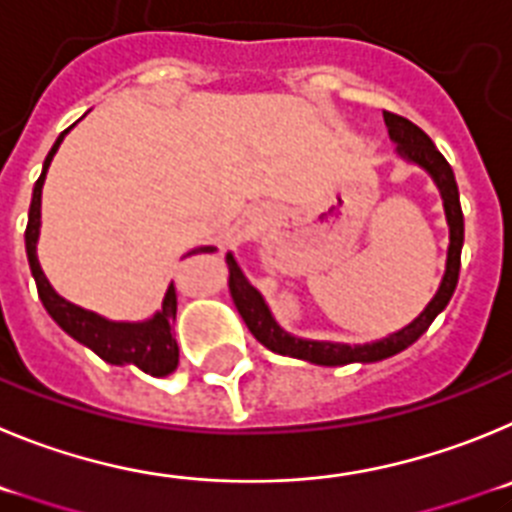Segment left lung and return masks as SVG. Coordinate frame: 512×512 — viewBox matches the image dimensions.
I'll return each mask as SVG.
<instances>
[{
  "instance_id": "obj_1",
  "label": "left lung",
  "mask_w": 512,
  "mask_h": 512,
  "mask_svg": "<svg viewBox=\"0 0 512 512\" xmlns=\"http://www.w3.org/2000/svg\"><path fill=\"white\" fill-rule=\"evenodd\" d=\"M385 124H388L390 137L398 142V153L405 155L408 160H413V163H418L421 168H426L428 173L434 176L441 196H444L451 245H449V260H446V275L444 280H441L439 293H436L434 301L428 303L426 311H423L413 324H408L405 329H400L398 334L388 336V339H382V342L362 344V347L329 344V342H306V339H296V336L285 334V331L275 324V319L270 316V308L265 306L260 293L252 288V283L245 278L242 267L234 262V257H229V265H232L229 288H232V298L234 303H237L239 316L245 319L247 329L252 331V336H255L257 342L265 344L267 349L285 354V357L306 359V362H316V365H326V367L349 365V362H380V359H388L393 357V354L411 347L418 336L431 326V321L444 311L446 303L451 301V296H454V288H457V280H459V267H462V245H464V214H462V204H459V188H457V178H454V170H451V165L446 163L444 155L436 150L431 137H428L421 127H416L411 119H405L393 112H385Z\"/></svg>"
}]
</instances>
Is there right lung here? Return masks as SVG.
I'll list each match as a JSON object with an SVG mask.
<instances>
[{"label": "right lung", "instance_id": "obj_1", "mask_svg": "<svg viewBox=\"0 0 512 512\" xmlns=\"http://www.w3.org/2000/svg\"><path fill=\"white\" fill-rule=\"evenodd\" d=\"M68 130L61 132V137L55 140V145L50 147L48 158H45L43 173H40L38 183H35V191H32V204L30 214H27V229H25V250L27 260H30L32 278L38 285V296L43 301L45 311L53 316V321L66 331L68 336H73L76 342L86 344L91 352L99 354L104 362L109 365H135L142 372L153 377L170 375L178 365V344L176 336H173V321H176L178 311V290L176 285H170L168 293H165L163 311L155 313L153 319L145 321V324H114V321L101 319L96 313L86 311V308H78L73 303L63 301L53 288H50L48 278L40 270L38 252V234H40V196H43V183L45 173H48V165L53 160L55 150L63 142ZM216 247H201V250H193L188 255H201V252H214Z\"/></svg>", "mask_w": 512, "mask_h": 512}]
</instances>
